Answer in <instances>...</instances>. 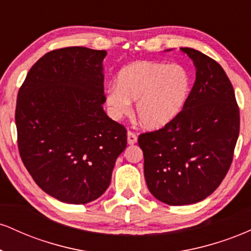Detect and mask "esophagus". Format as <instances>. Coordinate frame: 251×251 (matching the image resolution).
Here are the masks:
<instances>
[{
    "label": "esophagus",
    "mask_w": 251,
    "mask_h": 251,
    "mask_svg": "<svg viewBox=\"0 0 251 251\" xmlns=\"http://www.w3.org/2000/svg\"><path fill=\"white\" fill-rule=\"evenodd\" d=\"M127 143L129 145H134V144L137 143V135H135L133 132H127Z\"/></svg>",
    "instance_id": "1"
}]
</instances>
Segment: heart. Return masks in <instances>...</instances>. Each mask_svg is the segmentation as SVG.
Listing matches in <instances>:
<instances>
[{
  "label": "heart",
  "mask_w": 251,
  "mask_h": 251,
  "mask_svg": "<svg viewBox=\"0 0 251 251\" xmlns=\"http://www.w3.org/2000/svg\"><path fill=\"white\" fill-rule=\"evenodd\" d=\"M191 94V76L177 63L138 60L118 72L116 86L106 91L105 105L114 120H120L131 111L143 127H165L185 108Z\"/></svg>",
  "instance_id": "heart-1"
}]
</instances>
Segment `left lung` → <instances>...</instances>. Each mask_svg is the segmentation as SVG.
Wrapping results in <instances>:
<instances>
[{"mask_svg":"<svg viewBox=\"0 0 251 251\" xmlns=\"http://www.w3.org/2000/svg\"><path fill=\"white\" fill-rule=\"evenodd\" d=\"M180 50L196 67L189 101L170 125L138 138L150 192L169 205L211 195L231 165L240 134L235 92L220 63L194 48Z\"/></svg>","mask_w":251,"mask_h":251,"instance_id":"8db88e82","label":"left lung"}]
</instances>
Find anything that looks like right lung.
<instances>
[{"mask_svg":"<svg viewBox=\"0 0 251 251\" xmlns=\"http://www.w3.org/2000/svg\"><path fill=\"white\" fill-rule=\"evenodd\" d=\"M106 50L67 47L28 72L16 101L19 151L46 194L68 204L96 201L126 149L124 126L103 111Z\"/></svg>","mask_w":251,"mask_h":251,"instance_id":"1","label":"right lung"}]
</instances>
